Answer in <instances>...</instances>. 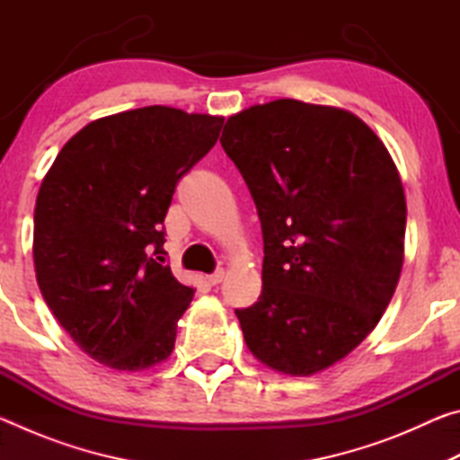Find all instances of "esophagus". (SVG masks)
I'll use <instances>...</instances> for the list:
<instances>
[{"label": "esophagus", "mask_w": 460, "mask_h": 460, "mask_svg": "<svg viewBox=\"0 0 460 460\" xmlns=\"http://www.w3.org/2000/svg\"><path fill=\"white\" fill-rule=\"evenodd\" d=\"M225 279V270L221 268V270H217L215 274H211V276H207V282H208V286H217V284H221Z\"/></svg>", "instance_id": "esophagus-1"}]
</instances>
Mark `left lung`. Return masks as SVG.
<instances>
[{
	"instance_id": "8db88e82",
	"label": "left lung",
	"mask_w": 460,
	"mask_h": 460,
	"mask_svg": "<svg viewBox=\"0 0 460 460\" xmlns=\"http://www.w3.org/2000/svg\"><path fill=\"white\" fill-rule=\"evenodd\" d=\"M221 146L263 233L261 294L235 310L249 351L308 377L361 345L403 263L406 194L384 142L347 109L276 99L231 115Z\"/></svg>"
}]
</instances>
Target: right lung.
<instances>
[{"instance_id":"add662e5","label":"right lung","mask_w":460,"mask_h":460,"mask_svg":"<svg viewBox=\"0 0 460 460\" xmlns=\"http://www.w3.org/2000/svg\"><path fill=\"white\" fill-rule=\"evenodd\" d=\"M223 118L150 105L68 139L40 184L34 270L46 305L93 359L118 371L166 361L194 288L164 266V217Z\"/></svg>"}]
</instances>
